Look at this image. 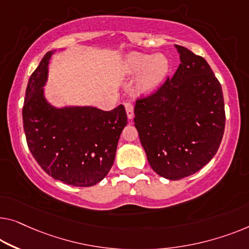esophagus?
Listing matches in <instances>:
<instances>
[{
    "label": "esophagus",
    "instance_id": "obj_1",
    "mask_svg": "<svg viewBox=\"0 0 249 249\" xmlns=\"http://www.w3.org/2000/svg\"><path fill=\"white\" fill-rule=\"evenodd\" d=\"M125 110H126V115H127L128 120H132L133 115H134V107H133L131 103L125 104Z\"/></svg>",
    "mask_w": 249,
    "mask_h": 249
}]
</instances>
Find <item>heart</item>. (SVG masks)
<instances>
[{
	"instance_id": "heart-1",
	"label": "heart",
	"mask_w": 249,
	"mask_h": 249,
	"mask_svg": "<svg viewBox=\"0 0 249 249\" xmlns=\"http://www.w3.org/2000/svg\"><path fill=\"white\" fill-rule=\"evenodd\" d=\"M126 73L135 76L141 74L136 88L144 95L153 94L164 83L170 70V62L165 54H146L140 53H129L125 59Z\"/></svg>"
}]
</instances>
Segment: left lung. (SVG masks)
Returning <instances> with one entry per match:
<instances>
[{"instance_id": "1", "label": "left lung", "mask_w": 249, "mask_h": 249, "mask_svg": "<svg viewBox=\"0 0 249 249\" xmlns=\"http://www.w3.org/2000/svg\"><path fill=\"white\" fill-rule=\"evenodd\" d=\"M176 48L181 61L176 73L134 109L147 161L168 180L191 176L214 157L226 122L221 85L210 66L187 48Z\"/></svg>"}]
</instances>
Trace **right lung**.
I'll list each match as a JSON object with an SVG mask.
<instances>
[{
	"mask_svg": "<svg viewBox=\"0 0 249 249\" xmlns=\"http://www.w3.org/2000/svg\"><path fill=\"white\" fill-rule=\"evenodd\" d=\"M54 53L49 51L42 58L25 90L22 116L28 146L54 180L73 187H91L112 168L127 116L123 105L109 112L92 106L53 105L44 86Z\"/></svg>",
	"mask_w": 249,
	"mask_h": 249,
	"instance_id": "obj_1",
	"label": "right lung"
}]
</instances>
